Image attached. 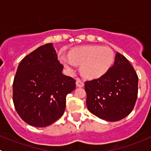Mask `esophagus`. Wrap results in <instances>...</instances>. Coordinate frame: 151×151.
Instances as JSON below:
<instances>
[{
  "instance_id": "esophagus-1",
  "label": "esophagus",
  "mask_w": 151,
  "mask_h": 151,
  "mask_svg": "<svg viewBox=\"0 0 151 151\" xmlns=\"http://www.w3.org/2000/svg\"><path fill=\"white\" fill-rule=\"evenodd\" d=\"M76 85H77V87L82 88V87L84 86V83H83L82 80H80V79H78V80H77V81H76Z\"/></svg>"
}]
</instances>
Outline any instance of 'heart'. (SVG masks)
Listing matches in <instances>:
<instances>
[{
  "mask_svg": "<svg viewBox=\"0 0 151 151\" xmlns=\"http://www.w3.org/2000/svg\"><path fill=\"white\" fill-rule=\"evenodd\" d=\"M71 61L81 65V71L87 78H99L106 74L114 62V52L108 47L86 46L77 48L70 52ZM62 61L68 69L72 63L68 59L62 58Z\"/></svg>",
  "mask_w": 151,
  "mask_h": 151,
  "instance_id": "obj_1",
  "label": "heart"
}]
</instances>
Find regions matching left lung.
I'll return each mask as SVG.
<instances>
[{
  "instance_id": "left-lung-1",
  "label": "left lung",
  "mask_w": 151,
  "mask_h": 151,
  "mask_svg": "<svg viewBox=\"0 0 151 151\" xmlns=\"http://www.w3.org/2000/svg\"><path fill=\"white\" fill-rule=\"evenodd\" d=\"M88 110L101 119L118 121L133 110L137 99L138 76L126 57L116 53L115 63L99 78L85 83Z\"/></svg>"
}]
</instances>
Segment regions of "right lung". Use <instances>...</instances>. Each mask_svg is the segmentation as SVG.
Returning <instances> with one entry per match:
<instances>
[{"instance_id": "right-lung-1", "label": "right lung", "mask_w": 151, "mask_h": 151, "mask_svg": "<svg viewBox=\"0 0 151 151\" xmlns=\"http://www.w3.org/2000/svg\"><path fill=\"white\" fill-rule=\"evenodd\" d=\"M63 68L52 43L21 60L13 82V102L25 123L45 127L63 115L66 96L76 88V80L63 75Z\"/></svg>"}]
</instances>
